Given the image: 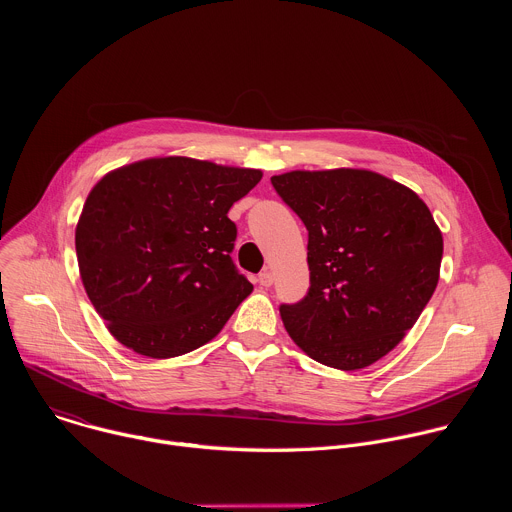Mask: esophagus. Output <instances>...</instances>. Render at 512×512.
I'll return each mask as SVG.
<instances>
[{"mask_svg":"<svg viewBox=\"0 0 512 512\" xmlns=\"http://www.w3.org/2000/svg\"><path fill=\"white\" fill-rule=\"evenodd\" d=\"M273 279H275V275L269 271V269H265V271H261L259 273V285H263V287H271L273 285Z\"/></svg>","mask_w":512,"mask_h":512,"instance_id":"1","label":"esophagus"}]
</instances>
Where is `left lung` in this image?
<instances>
[{"label": "left lung", "instance_id": "8db88e82", "mask_svg": "<svg viewBox=\"0 0 512 512\" xmlns=\"http://www.w3.org/2000/svg\"><path fill=\"white\" fill-rule=\"evenodd\" d=\"M271 184L308 229L310 289L279 306L287 334L326 367H369L433 296L442 231L413 190L377 172L296 170Z\"/></svg>", "mask_w": 512, "mask_h": 512}]
</instances>
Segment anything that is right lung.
Wrapping results in <instances>:
<instances>
[{
	"instance_id": "obj_1",
	"label": "right lung",
	"mask_w": 512,
	"mask_h": 512,
	"mask_svg": "<svg viewBox=\"0 0 512 512\" xmlns=\"http://www.w3.org/2000/svg\"><path fill=\"white\" fill-rule=\"evenodd\" d=\"M259 170L150 158L89 192L75 245L81 279L109 332L150 358L196 350L223 330L253 285L231 259L227 216Z\"/></svg>"
}]
</instances>
